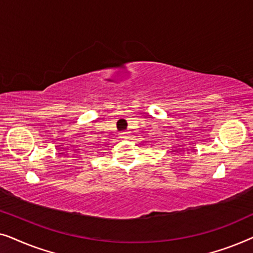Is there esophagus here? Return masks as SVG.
<instances>
[{"label":"esophagus","mask_w":253,"mask_h":253,"mask_svg":"<svg viewBox=\"0 0 253 253\" xmlns=\"http://www.w3.org/2000/svg\"><path fill=\"white\" fill-rule=\"evenodd\" d=\"M120 136L121 138H129V132H126V131H122V132H120Z\"/></svg>","instance_id":"1"}]
</instances>
